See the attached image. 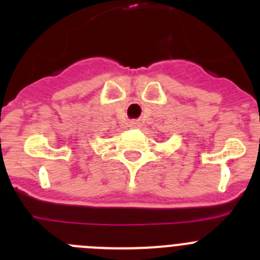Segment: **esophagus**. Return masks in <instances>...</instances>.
Instances as JSON below:
<instances>
[{"label":"esophagus","mask_w":260,"mask_h":260,"mask_svg":"<svg viewBox=\"0 0 260 260\" xmlns=\"http://www.w3.org/2000/svg\"><path fill=\"white\" fill-rule=\"evenodd\" d=\"M130 126H132V127H138V126H139V122H138V121H132V122H130Z\"/></svg>","instance_id":"obj_1"}]
</instances>
